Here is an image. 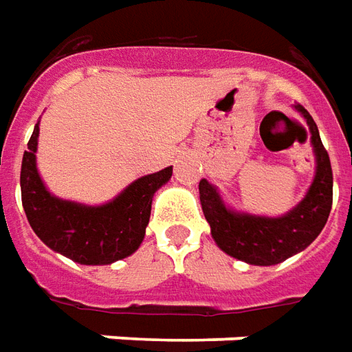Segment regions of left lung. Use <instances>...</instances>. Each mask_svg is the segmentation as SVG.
Here are the masks:
<instances>
[{
	"label": "left lung",
	"instance_id": "left-lung-1",
	"mask_svg": "<svg viewBox=\"0 0 352 352\" xmlns=\"http://www.w3.org/2000/svg\"><path fill=\"white\" fill-rule=\"evenodd\" d=\"M295 111L309 124L316 170L307 195L289 212L282 217L241 212L228 207L217 186L205 178L199 182L201 207L210 226V236L224 253L247 264L272 266L283 263L307 249L328 222L333 197V174L328 151L322 145L318 126L309 111L299 103Z\"/></svg>",
	"mask_w": 352,
	"mask_h": 352
}]
</instances>
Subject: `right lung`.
Returning <instances> with one entry per match:
<instances>
[{"label": "right lung", "mask_w": 352, "mask_h": 352, "mask_svg": "<svg viewBox=\"0 0 352 352\" xmlns=\"http://www.w3.org/2000/svg\"><path fill=\"white\" fill-rule=\"evenodd\" d=\"M40 120L21 166V193L34 234L55 253L78 264H113L138 251L151 217L155 191L170 180L172 166L142 176L103 205L55 197L36 166Z\"/></svg>", "instance_id": "right-lung-1"}]
</instances>
